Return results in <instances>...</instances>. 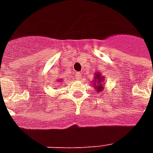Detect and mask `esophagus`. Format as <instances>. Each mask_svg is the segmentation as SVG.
<instances>
[{
	"label": "esophagus",
	"mask_w": 153,
	"mask_h": 153,
	"mask_svg": "<svg viewBox=\"0 0 153 153\" xmlns=\"http://www.w3.org/2000/svg\"><path fill=\"white\" fill-rule=\"evenodd\" d=\"M75 77H76L77 79H81L82 74H81V73H76V74H75Z\"/></svg>",
	"instance_id": "34e87169"
}]
</instances>
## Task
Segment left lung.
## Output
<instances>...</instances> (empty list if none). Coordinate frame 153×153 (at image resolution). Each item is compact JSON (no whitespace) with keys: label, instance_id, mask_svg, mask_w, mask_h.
<instances>
[{"label":"left lung","instance_id":"left-lung-1","mask_svg":"<svg viewBox=\"0 0 153 153\" xmlns=\"http://www.w3.org/2000/svg\"><path fill=\"white\" fill-rule=\"evenodd\" d=\"M94 80H93V84L94 87V89L97 93H101L102 92L104 89V86H105V77L102 76V73L97 71L96 74H94Z\"/></svg>","mask_w":153,"mask_h":153}]
</instances>
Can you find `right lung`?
<instances>
[{"instance_id": "add662e5", "label": "right lung", "mask_w": 153, "mask_h": 153, "mask_svg": "<svg viewBox=\"0 0 153 153\" xmlns=\"http://www.w3.org/2000/svg\"><path fill=\"white\" fill-rule=\"evenodd\" d=\"M58 82H62V79H58Z\"/></svg>"}]
</instances>
